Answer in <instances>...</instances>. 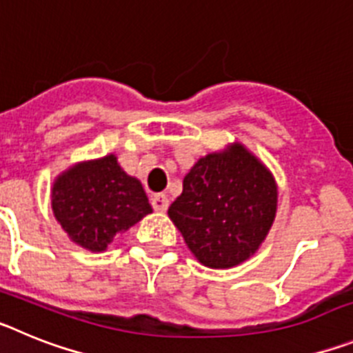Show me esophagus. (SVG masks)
I'll return each instance as SVG.
<instances>
[{
	"label": "esophagus",
	"mask_w": 353,
	"mask_h": 353,
	"mask_svg": "<svg viewBox=\"0 0 353 353\" xmlns=\"http://www.w3.org/2000/svg\"><path fill=\"white\" fill-rule=\"evenodd\" d=\"M152 207H154L155 212H166L168 207H170V199H168L166 194H155L152 198Z\"/></svg>",
	"instance_id": "obj_1"
}]
</instances>
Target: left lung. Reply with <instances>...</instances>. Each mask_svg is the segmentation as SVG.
Instances as JSON below:
<instances>
[{
  "label": "left lung",
  "mask_w": 353,
  "mask_h": 353,
  "mask_svg": "<svg viewBox=\"0 0 353 353\" xmlns=\"http://www.w3.org/2000/svg\"><path fill=\"white\" fill-rule=\"evenodd\" d=\"M276 212L274 174L235 141L198 159L168 215L199 263L232 269L260 249Z\"/></svg>",
  "instance_id": "1"
}]
</instances>
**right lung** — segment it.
Segmentation results:
<instances>
[{"label": "right lung", "instance_id": "obj_1", "mask_svg": "<svg viewBox=\"0 0 353 353\" xmlns=\"http://www.w3.org/2000/svg\"><path fill=\"white\" fill-rule=\"evenodd\" d=\"M51 207L74 244L102 252L120 233L152 214L136 176L121 170L114 154L77 162L54 179Z\"/></svg>", "mask_w": 353, "mask_h": 353}]
</instances>
